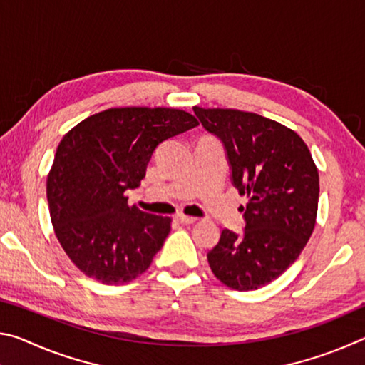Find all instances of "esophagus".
<instances>
[{
	"label": "esophagus",
	"mask_w": 365,
	"mask_h": 365,
	"mask_svg": "<svg viewBox=\"0 0 365 365\" xmlns=\"http://www.w3.org/2000/svg\"><path fill=\"white\" fill-rule=\"evenodd\" d=\"M177 219L182 222V224H195V222L197 220L196 217H191V215H185V214H178Z\"/></svg>",
	"instance_id": "esophagus-1"
}]
</instances>
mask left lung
Segmentation results:
<instances>
[{"label": "left lung", "instance_id": "8db88e82", "mask_svg": "<svg viewBox=\"0 0 365 365\" xmlns=\"http://www.w3.org/2000/svg\"><path fill=\"white\" fill-rule=\"evenodd\" d=\"M193 110L224 145L233 187L250 197L243 233L224 228L207 262L228 288L257 289L280 277L311 238L317 168L299 135L279 122L238 109Z\"/></svg>", "mask_w": 365, "mask_h": 365}]
</instances>
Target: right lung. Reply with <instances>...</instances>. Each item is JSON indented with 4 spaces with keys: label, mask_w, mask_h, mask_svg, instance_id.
I'll use <instances>...</instances> for the list:
<instances>
[{
    "label": "right lung",
    "mask_w": 365,
    "mask_h": 365,
    "mask_svg": "<svg viewBox=\"0 0 365 365\" xmlns=\"http://www.w3.org/2000/svg\"><path fill=\"white\" fill-rule=\"evenodd\" d=\"M197 125L172 108H113L86 117L64 135L48 174L54 233L86 277L128 283L150 267L170 232V217L128 206L163 141Z\"/></svg>",
    "instance_id": "add662e5"
}]
</instances>
